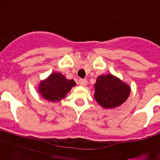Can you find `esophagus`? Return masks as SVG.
Listing matches in <instances>:
<instances>
[{"instance_id":"obj_1","label":"esophagus","mask_w":160,"mask_h":160,"mask_svg":"<svg viewBox=\"0 0 160 160\" xmlns=\"http://www.w3.org/2000/svg\"><path fill=\"white\" fill-rule=\"evenodd\" d=\"M78 83L80 86H82V87H85V86H87V79H79Z\"/></svg>"}]
</instances>
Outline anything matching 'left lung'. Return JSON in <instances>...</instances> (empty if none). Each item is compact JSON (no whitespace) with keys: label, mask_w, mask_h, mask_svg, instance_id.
Wrapping results in <instances>:
<instances>
[{"label":"left lung","mask_w":160,"mask_h":160,"mask_svg":"<svg viewBox=\"0 0 160 160\" xmlns=\"http://www.w3.org/2000/svg\"><path fill=\"white\" fill-rule=\"evenodd\" d=\"M94 97L104 109H113L125 102L131 94V87L111 73L102 74L94 85Z\"/></svg>","instance_id":"obj_1"}]
</instances>
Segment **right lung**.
<instances>
[{"label": "right lung", "mask_w": 160, "mask_h": 160, "mask_svg": "<svg viewBox=\"0 0 160 160\" xmlns=\"http://www.w3.org/2000/svg\"><path fill=\"white\" fill-rule=\"evenodd\" d=\"M75 86L76 82L73 80H69L62 73L53 72L39 82L38 91L46 100L56 102L65 98Z\"/></svg>", "instance_id": "right-lung-1"}]
</instances>
